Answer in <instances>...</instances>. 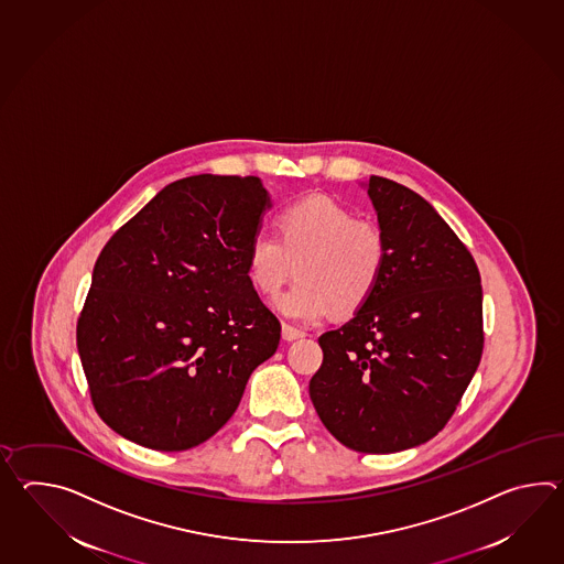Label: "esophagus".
<instances>
[{
    "label": "esophagus",
    "mask_w": 564,
    "mask_h": 564,
    "mask_svg": "<svg viewBox=\"0 0 564 564\" xmlns=\"http://www.w3.org/2000/svg\"><path fill=\"white\" fill-rule=\"evenodd\" d=\"M305 336V332L300 329V327L289 326V324H283V339H288V341H293V339H300Z\"/></svg>",
    "instance_id": "esophagus-1"
}]
</instances>
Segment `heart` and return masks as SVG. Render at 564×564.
Returning <instances> with one entry per match:
<instances>
[{
	"mask_svg": "<svg viewBox=\"0 0 564 564\" xmlns=\"http://www.w3.org/2000/svg\"><path fill=\"white\" fill-rule=\"evenodd\" d=\"M389 259L384 230L370 218L326 196L288 204L276 216V235L259 230L247 247V275L263 295H276L291 276L300 281L276 300L281 312L319 322L362 310L375 295Z\"/></svg>",
	"mask_w": 564,
	"mask_h": 564,
	"instance_id": "obj_1",
	"label": "heart"
}]
</instances>
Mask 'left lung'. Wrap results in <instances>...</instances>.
<instances>
[{"label":"left lung","instance_id":"1","mask_svg":"<svg viewBox=\"0 0 564 564\" xmlns=\"http://www.w3.org/2000/svg\"><path fill=\"white\" fill-rule=\"evenodd\" d=\"M389 240L380 285L348 324L319 336L310 397L327 431L360 453L435 437L484 351L481 276L471 252L413 189L370 175Z\"/></svg>","mask_w":564,"mask_h":564}]
</instances>
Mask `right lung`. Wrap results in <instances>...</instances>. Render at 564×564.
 <instances>
[{"mask_svg": "<svg viewBox=\"0 0 564 564\" xmlns=\"http://www.w3.org/2000/svg\"><path fill=\"white\" fill-rule=\"evenodd\" d=\"M271 202L254 175H189L102 247L76 324L95 411L155 451L192 449L237 411L281 324L247 275Z\"/></svg>", "mask_w": 564, "mask_h": 564, "instance_id": "right-lung-1", "label": "right lung"}]
</instances>
